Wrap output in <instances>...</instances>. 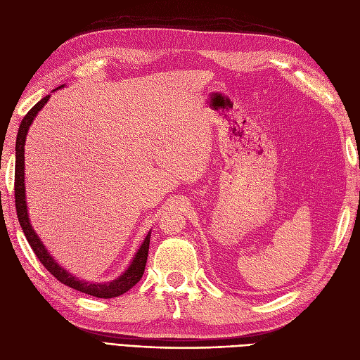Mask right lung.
I'll use <instances>...</instances> for the list:
<instances>
[{"instance_id":"1","label":"right lung","mask_w":360,"mask_h":360,"mask_svg":"<svg viewBox=\"0 0 360 360\" xmlns=\"http://www.w3.org/2000/svg\"><path fill=\"white\" fill-rule=\"evenodd\" d=\"M63 86V85H61ZM58 86V89H61ZM49 101V94L43 97L40 102H37L31 110L27 112V115L22 118L20 122L19 130H18V138H16V165H15V204H16V213H18V219L20 226H22V231L27 237V240L31 246V249L34 250L36 257L40 259V263L46 267L49 274L60 281L61 284L68 285L73 290H78L81 292L90 294V296L94 297H101V299H111L122 296L126 291H129L132 287H135L139 279L144 275V269L147 263V257H148V246H150V233L144 238L143 245L138 249V252L132 261V264L127 267V270L122 276H118L112 282H106V284H91V282H85L78 278H75L73 275L68 274L66 270L60 267L56 259H53L48 250L43 246L40 242V238L37 237L36 231L31 228L30 219H28V213H27V202H25V183H24V168H25V159H24V146H25V138L28 134V129L32 123V120L37 115V112L41 110L45 103Z\"/></svg>"}]
</instances>
